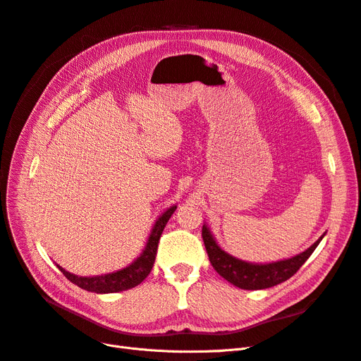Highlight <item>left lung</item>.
<instances>
[{"mask_svg":"<svg viewBox=\"0 0 361 361\" xmlns=\"http://www.w3.org/2000/svg\"><path fill=\"white\" fill-rule=\"evenodd\" d=\"M203 243L207 251V256L215 271L227 281H231L232 285L247 290H257V289H267L279 285V283L286 281L290 279L295 272H297L304 262L310 257V255L314 251V248L319 245L322 236L316 241L310 248L302 251L301 255L274 262V264L267 265H257V264H248V262H243L239 259L232 257L216 245L214 238L209 232V228L203 226L202 228Z\"/></svg>","mask_w":361,"mask_h":361,"instance_id":"1","label":"left lung"}]
</instances>
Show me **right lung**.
Masks as SVG:
<instances>
[{"mask_svg":"<svg viewBox=\"0 0 361 361\" xmlns=\"http://www.w3.org/2000/svg\"><path fill=\"white\" fill-rule=\"evenodd\" d=\"M174 211H176V206H171L170 209H167L158 218V221L155 223L154 228H152L149 243L145 251L141 253V256L134 262V264H130L128 268L113 272V274H105L99 277H78L75 274H71V272L63 269L61 267H59L60 271L63 272L64 277L71 280L72 283H75L76 286H80L81 289H85V290L96 292V293H113V292H120V290H126V289L138 286L140 283L150 274L152 267L155 264V256H157L161 233Z\"/></svg>","mask_w":361,"mask_h":361,"instance_id":"add662e5","label":"right lung"}]
</instances>
